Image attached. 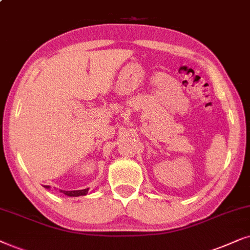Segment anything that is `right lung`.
<instances>
[{
	"instance_id": "obj_1",
	"label": "right lung",
	"mask_w": 250,
	"mask_h": 250,
	"mask_svg": "<svg viewBox=\"0 0 250 250\" xmlns=\"http://www.w3.org/2000/svg\"><path fill=\"white\" fill-rule=\"evenodd\" d=\"M44 188H49V186L45 185ZM88 191H89V188L76 189V191H62V189L61 192H62V193H64V194H66V195H68V197H80V195H85V194H88Z\"/></svg>"
}]
</instances>
